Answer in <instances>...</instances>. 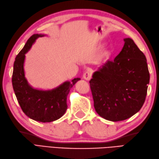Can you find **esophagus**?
<instances>
[{"label": "esophagus", "instance_id": "obj_1", "mask_svg": "<svg viewBox=\"0 0 159 159\" xmlns=\"http://www.w3.org/2000/svg\"><path fill=\"white\" fill-rule=\"evenodd\" d=\"M91 71L90 70H86L85 73H84L83 75V78L86 80H89L90 78H91Z\"/></svg>", "mask_w": 159, "mask_h": 159}]
</instances>
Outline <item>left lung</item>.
I'll return each instance as SVG.
<instances>
[{"instance_id":"left-lung-1","label":"left lung","mask_w":159,"mask_h":159,"mask_svg":"<svg viewBox=\"0 0 159 159\" xmlns=\"http://www.w3.org/2000/svg\"><path fill=\"white\" fill-rule=\"evenodd\" d=\"M113 60L99 68L90 80L94 107L107 120L119 121L138 112L150 82L147 60L131 38Z\"/></svg>"}]
</instances>
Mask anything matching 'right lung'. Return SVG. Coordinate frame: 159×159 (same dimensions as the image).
Wrapping results in <instances>:
<instances>
[{
    "label": "right lung",
    "mask_w": 159,
    "mask_h": 159,
    "mask_svg": "<svg viewBox=\"0 0 159 159\" xmlns=\"http://www.w3.org/2000/svg\"><path fill=\"white\" fill-rule=\"evenodd\" d=\"M43 34H34L16 56L12 74V86L22 111L31 119L40 122H51L60 119L67 109L66 98L70 89L80 78L65 82L49 90L35 89L28 84L25 77V54L37 38Z\"/></svg>",
    "instance_id": "obj_1"
}]
</instances>
